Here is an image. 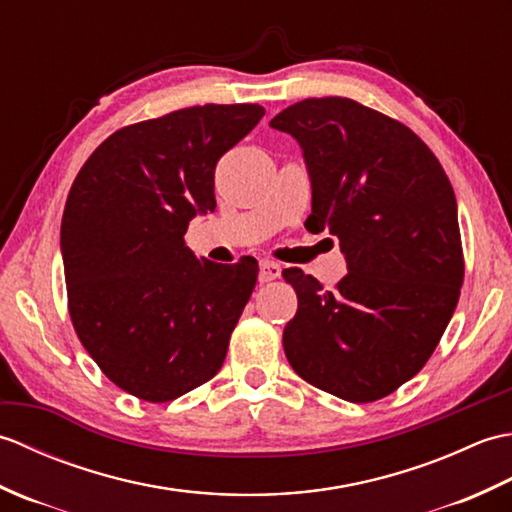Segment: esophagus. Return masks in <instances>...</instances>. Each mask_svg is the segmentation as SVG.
<instances>
[{
	"mask_svg": "<svg viewBox=\"0 0 512 512\" xmlns=\"http://www.w3.org/2000/svg\"><path fill=\"white\" fill-rule=\"evenodd\" d=\"M281 275V266L277 262H270V259H264L259 262V284H268Z\"/></svg>",
	"mask_w": 512,
	"mask_h": 512,
	"instance_id": "34e87169",
	"label": "esophagus"
}]
</instances>
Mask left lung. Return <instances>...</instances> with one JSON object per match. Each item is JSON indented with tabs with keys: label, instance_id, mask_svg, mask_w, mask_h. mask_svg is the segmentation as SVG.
Masks as SVG:
<instances>
[{
	"label": "left lung",
	"instance_id": "8db88e82",
	"mask_svg": "<svg viewBox=\"0 0 512 512\" xmlns=\"http://www.w3.org/2000/svg\"><path fill=\"white\" fill-rule=\"evenodd\" d=\"M270 127L303 149L310 233L339 237L347 275L323 290L286 268L299 308L284 330L292 369L350 402H374L416 376L458 306V204L433 151L407 125L343 96L306 99Z\"/></svg>",
	"mask_w": 512,
	"mask_h": 512
}]
</instances>
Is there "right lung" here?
<instances>
[{
  "label": "right lung",
  "instance_id": "add662e5",
  "mask_svg": "<svg viewBox=\"0 0 512 512\" xmlns=\"http://www.w3.org/2000/svg\"><path fill=\"white\" fill-rule=\"evenodd\" d=\"M264 114L209 103L127 125L72 182L61 220L70 319L101 372L140 400H176L224 363L259 268L198 259L184 233L215 209L217 160Z\"/></svg>",
  "mask_w": 512,
  "mask_h": 512
}]
</instances>
